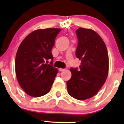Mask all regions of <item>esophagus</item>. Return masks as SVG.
Masks as SVG:
<instances>
[{"label": "esophagus", "mask_w": 124, "mask_h": 124, "mask_svg": "<svg viewBox=\"0 0 124 124\" xmlns=\"http://www.w3.org/2000/svg\"><path fill=\"white\" fill-rule=\"evenodd\" d=\"M59 71H65V69H63V68H59Z\"/></svg>", "instance_id": "obj_1"}]
</instances>
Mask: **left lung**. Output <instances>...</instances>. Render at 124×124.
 I'll list each match as a JSON object with an SVG mask.
<instances>
[{"label": "left lung", "instance_id": "1", "mask_svg": "<svg viewBox=\"0 0 124 124\" xmlns=\"http://www.w3.org/2000/svg\"><path fill=\"white\" fill-rule=\"evenodd\" d=\"M78 45L76 56L81 60L79 68H71L72 76L67 82L68 92L78 100L97 94L108 72V55L106 44L94 31L79 27L76 31Z\"/></svg>", "mask_w": 124, "mask_h": 124}]
</instances>
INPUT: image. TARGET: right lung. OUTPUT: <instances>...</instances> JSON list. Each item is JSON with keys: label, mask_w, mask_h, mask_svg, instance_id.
<instances>
[{"label": "right lung", "mask_w": 124, "mask_h": 124, "mask_svg": "<svg viewBox=\"0 0 124 124\" xmlns=\"http://www.w3.org/2000/svg\"><path fill=\"white\" fill-rule=\"evenodd\" d=\"M61 29H38L29 34L17 50L15 68L17 80L29 95L39 97L50 92L57 69L53 67L52 49ZM48 59L52 61L50 64Z\"/></svg>", "instance_id": "right-lung-1"}]
</instances>
